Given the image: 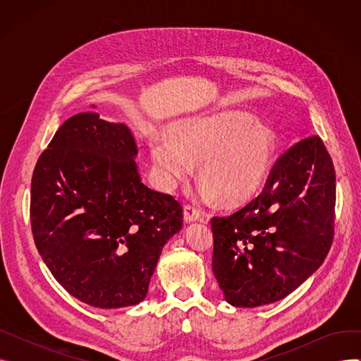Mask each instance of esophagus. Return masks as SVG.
<instances>
[{
    "mask_svg": "<svg viewBox=\"0 0 361 361\" xmlns=\"http://www.w3.org/2000/svg\"><path fill=\"white\" fill-rule=\"evenodd\" d=\"M200 218V211L195 204H185L184 206V219L185 222H193Z\"/></svg>",
    "mask_w": 361,
    "mask_h": 361,
    "instance_id": "esophagus-1",
    "label": "esophagus"
}]
</instances>
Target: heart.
<instances>
[{
	"mask_svg": "<svg viewBox=\"0 0 361 361\" xmlns=\"http://www.w3.org/2000/svg\"><path fill=\"white\" fill-rule=\"evenodd\" d=\"M150 155L164 183L173 184L200 162V178L222 202H240L255 193L267 177L274 139L249 118L237 114L187 121L174 128L173 139L158 136Z\"/></svg>",
	"mask_w": 361,
	"mask_h": 361,
	"instance_id": "heart-1",
	"label": "heart"
}]
</instances>
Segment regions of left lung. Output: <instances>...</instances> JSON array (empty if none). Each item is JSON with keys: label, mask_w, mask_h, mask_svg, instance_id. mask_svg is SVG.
Masks as SVG:
<instances>
[{"label": "left lung", "mask_w": 361, "mask_h": 361, "mask_svg": "<svg viewBox=\"0 0 361 361\" xmlns=\"http://www.w3.org/2000/svg\"><path fill=\"white\" fill-rule=\"evenodd\" d=\"M335 190L332 158L313 135L275 161L260 195L211 219L212 269L230 305L278 301L324 263L335 233Z\"/></svg>", "instance_id": "left-lung-1"}]
</instances>
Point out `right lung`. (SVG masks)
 I'll use <instances>...</instances> for the list:
<instances>
[{"instance_id":"right-lung-1","label":"right lung","mask_w":361,"mask_h":361,"mask_svg":"<svg viewBox=\"0 0 361 361\" xmlns=\"http://www.w3.org/2000/svg\"><path fill=\"white\" fill-rule=\"evenodd\" d=\"M93 108L66 120L37 159L30 224L37 252L73 297L117 309L146 297L183 206L142 183L130 130Z\"/></svg>"}]
</instances>
